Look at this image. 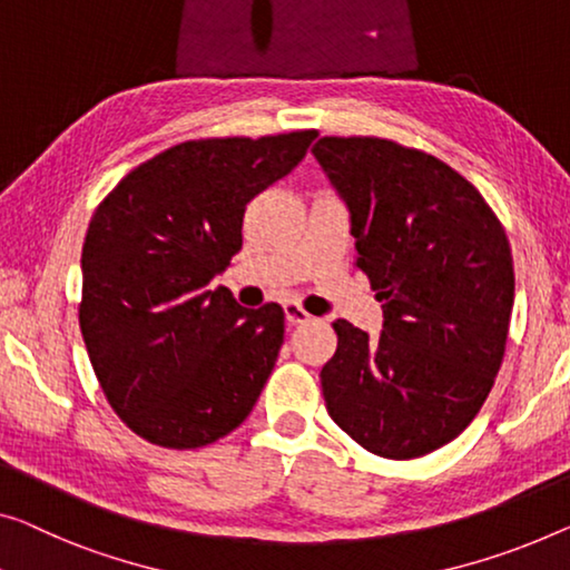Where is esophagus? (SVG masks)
I'll return each mask as SVG.
<instances>
[{
	"label": "esophagus",
	"mask_w": 570,
	"mask_h": 570,
	"mask_svg": "<svg viewBox=\"0 0 570 570\" xmlns=\"http://www.w3.org/2000/svg\"><path fill=\"white\" fill-rule=\"evenodd\" d=\"M284 314H286V322L288 325H302V322H309L312 317L307 312H304L299 304H294V302H286L284 304Z\"/></svg>",
	"instance_id": "1"
}]
</instances>
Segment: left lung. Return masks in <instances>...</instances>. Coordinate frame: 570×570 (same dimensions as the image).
<instances>
[{"mask_svg": "<svg viewBox=\"0 0 570 570\" xmlns=\"http://www.w3.org/2000/svg\"><path fill=\"white\" fill-rule=\"evenodd\" d=\"M312 153L351 209L355 266L384 302L379 340L333 325L325 406L373 455H428L469 428L502 366L514 304L507 233L430 153L384 138H320Z\"/></svg>", "mask_w": 570, "mask_h": 570, "instance_id": "8db88e82", "label": "left lung"}]
</instances>
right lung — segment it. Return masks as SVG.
<instances>
[{
	"label": "right lung",
	"instance_id": "right-lung-1",
	"mask_svg": "<svg viewBox=\"0 0 570 570\" xmlns=\"http://www.w3.org/2000/svg\"><path fill=\"white\" fill-rule=\"evenodd\" d=\"M314 138L178 142L132 168L91 217L81 335L109 406L148 443L209 445L258 402L284 343V309H243L212 278L243 248L248 202Z\"/></svg>",
	"mask_w": 570,
	"mask_h": 570
}]
</instances>
